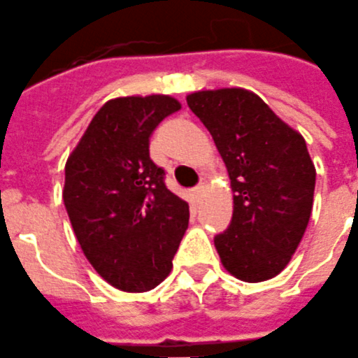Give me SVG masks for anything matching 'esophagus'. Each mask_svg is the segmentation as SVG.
<instances>
[{"instance_id":"esophagus-1","label":"esophagus","mask_w":358,"mask_h":358,"mask_svg":"<svg viewBox=\"0 0 358 358\" xmlns=\"http://www.w3.org/2000/svg\"><path fill=\"white\" fill-rule=\"evenodd\" d=\"M203 194H204V185H199V187H196V189H194V197H196L197 203H199V201H201Z\"/></svg>"}]
</instances>
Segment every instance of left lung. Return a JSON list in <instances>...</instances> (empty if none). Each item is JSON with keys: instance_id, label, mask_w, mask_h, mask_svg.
<instances>
[{"instance_id": "1", "label": "left lung", "mask_w": 358, "mask_h": 358, "mask_svg": "<svg viewBox=\"0 0 358 358\" xmlns=\"http://www.w3.org/2000/svg\"><path fill=\"white\" fill-rule=\"evenodd\" d=\"M187 105L210 131L234 192L231 225L215 236L222 264L243 282L275 278L299 246L313 208L317 171L306 141L241 87L192 92Z\"/></svg>"}]
</instances>
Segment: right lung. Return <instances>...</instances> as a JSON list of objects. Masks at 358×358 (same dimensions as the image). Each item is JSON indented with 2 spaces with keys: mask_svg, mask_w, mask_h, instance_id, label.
Listing matches in <instances>:
<instances>
[{
  "mask_svg": "<svg viewBox=\"0 0 358 358\" xmlns=\"http://www.w3.org/2000/svg\"><path fill=\"white\" fill-rule=\"evenodd\" d=\"M180 108L164 94L110 99L66 161L62 199L80 248L124 292L155 289L189 227V204L148 152L155 127Z\"/></svg>",
  "mask_w": 358,
  "mask_h": 358,
  "instance_id": "1",
  "label": "right lung"
}]
</instances>
